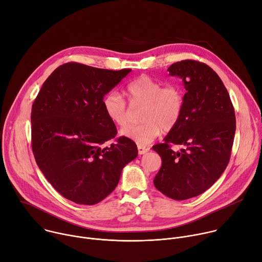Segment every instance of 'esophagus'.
<instances>
[{
	"label": "esophagus",
	"instance_id": "34e87169",
	"mask_svg": "<svg viewBox=\"0 0 262 262\" xmlns=\"http://www.w3.org/2000/svg\"><path fill=\"white\" fill-rule=\"evenodd\" d=\"M137 150H138V154H139V155H143V154H146L147 152H149L150 148L141 146V144H138V146H137Z\"/></svg>",
	"mask_w": 262,
	"mask_h": 262
}]
</instances>
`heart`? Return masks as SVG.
<instances>
[{
  "label": "heart",
  "mask_w": 262,
  "mask_h": 262,
  "mask_svg": "<svg viewBox=\"0 0 262 262\" xmlns=\"http://www.w3.org/2000/svg\"><path fill=\"white\" fill-rule=\"evenodd\" d=\"M127 96L132 106L142 105L138 125H129L121 135L138 144L153 141L163 131L175 128L184 109V94L177 84H163L150 76L142 75L127 86ZM103 109L107 118L116 126H125L130 119V108L116 92H109L103 98Z\"/></svg>",
  "instance_id": "1"
}]
</instances>
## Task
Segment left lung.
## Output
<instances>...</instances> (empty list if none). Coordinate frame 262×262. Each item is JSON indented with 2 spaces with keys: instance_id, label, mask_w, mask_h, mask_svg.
Segmentation results:
<instances>
[{
  "instance_id": "1",
  "label": "left lung",
  "mask_w": 262,
  "mask_h": 262,
  "mask_svg": "<svg viewBox=\"0 0 262 262\" xmlns=\"http://www.w3.org/2000/svg\"><path fill=\"white\" fill-rule=\"evenodd\" d=\"M167 71L182 79L186 94L179 124L163 143L153 146L162 160L154 185L181 201L203 193L221 177L230 160L236 121L224 83L207 64L187 59ZM175 144L184 148L172 150Z\"/></svg>"
}]
</instances>
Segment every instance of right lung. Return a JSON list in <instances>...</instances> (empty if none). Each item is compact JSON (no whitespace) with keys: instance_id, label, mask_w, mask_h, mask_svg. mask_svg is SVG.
Masks as SVG:
<instances>
[{"instance_id":"right-lung-1","label":"right lung","mask_w":262,"mask_h":262,"mask_svg":"<svg viewBox=\"0 0 262 262\" xmlns=\"http://www.w3.org/2000/svg\"><path fill=\"white\" fill-rule=\"evenodd\" d=\"M131 70L111 71L77 62L57 68L41 86L31 111L32 150L47 180L77 204L95 205L118 185L137 157L134 141L116 138L103 98Z\"/></svg>"}]
</instances>
